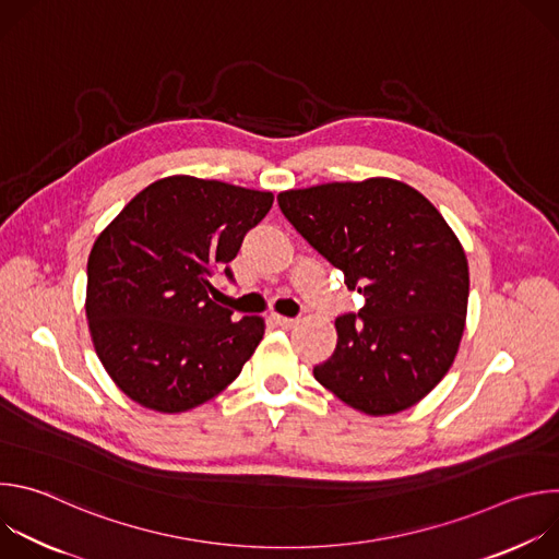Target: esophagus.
I'll return each instance as SVG.
<instances>
[{
    "mask_svg": "<svg viewBox=\"0 0 559 559\" xmlns=\"http://www.w3.org/2000/svg\"><path fill=\"white\" fill-rule=\"evenodd\" d=\"M274 321L281 325V328H294L298 323V318H287V316H274Z\"/></svg>",
    "mask_w": 559,
    "mask_h": 559,
    "instance_id": "esophagus-1",
    "label": "esophagus"
}]
</instances>
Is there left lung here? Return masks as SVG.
I'll return each instance as SVG.
<instances>
[{
    "mask_svg": "<svg viewBox=\"0 0 559 559\" xmlns=\"http://www.w3.org/2000/svg\"><path fill=\"white\" fill-rule=\"evenodd\" d=\"M278 207L365 298L336 318V349L313 378L369 416L423 401L457 354L468 300L466 257L442 214L393 179L289 190Z\"/></svg>",
    "mask_w": 559,
    "mask_h": 559,
    "instance_id": "8db88e82",
    "label": "left lung"
}]
</instances>
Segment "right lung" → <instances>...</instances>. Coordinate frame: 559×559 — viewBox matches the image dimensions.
I'll return each mask as SVG.
<instances>
[{
	"instance_id": "obj_1",
	"label": "right lung",
	"mask_w": 559,
	"mask_h": 559,
	"mask_svg": "<svg viewBox=\"0 0 559 559\" xmlns=\"http://www.w3.org/2000/svg\"><path fill=\"white\" fill-rule=\"evenodd\" d=\"M274 203L272 192L197 177L141 190L99 234L88 259L86 316L117 386L145 409L179 414L223 391L259 347V316L234 321L210 278Z\"/></svg>"
}]
</instances>
